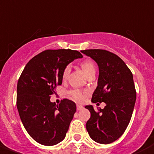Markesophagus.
<instances>
[{
	"label": "esophagus",
	"mask_w": 154,
	"mask_h": 154,
	"mask_svg": "<svg viewBox=\"0 0 154 154\" xmlns=\"http://www.w3.org/2000/svg\"><path fill=\"white\" fill-rule=\"evenodd\" d=\"M76 107H77V111H81V110L83 108V106H82V105H80V104H77Z\"/></svg>",
	"instance_id": "1"
}]
</instances>
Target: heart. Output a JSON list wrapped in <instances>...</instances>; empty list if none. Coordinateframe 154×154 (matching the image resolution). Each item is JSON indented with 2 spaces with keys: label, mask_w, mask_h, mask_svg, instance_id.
<instances>
[{
  "label": "heart",
  "mask_w": 154,
  "mask_h": 154,
  "mask_svg": "<svg viewBox=\"0 0 154 154\" xmlns=\"http://www.w3.org/2000/svg\"><path fill=\"white\" fill-rule=\"evenodd\" d=\"M81 67H82V70H83L84 73L86 75L89 73L91 71L95 70V64L90 60H86L84 61L81 64ZM71 71V66L68 64L67 65L65 68H64V71H63V79H67V77L68 76L69 73H70ZM70 95L72 96V97L74 100L77 101H82L85 97H86V93L85 92H82L79 90H73L70 91Z\"/></svg>",
  "instance_id": "obj_1"
}]
</instances>
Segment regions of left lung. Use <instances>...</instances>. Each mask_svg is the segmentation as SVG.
Returning a JSON list of instances; mask_svg holds the SVG:
<instances>
[{"label": "left lung", "instance_id": "left-lung-1", "mask_svg": "<svg viewBox=\"0 0 154 154\" xmlns=\"http://www.w3.org/2000/svg\"><path fill=\"white\" fill-rule=\"evenodd\" d=\"M81 52L93 59L99 67L92 102L106 103L104 108L97 111L92 105L86 106L91 115L86 130L93 140L109 144L122 136L132 118L136 99L132 73L118 55L110 51L91 49Z\"/></svg>", "mask_w": 154, "mask_h": 154}]
</instances>
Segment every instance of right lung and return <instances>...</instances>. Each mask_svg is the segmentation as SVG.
<instances>
[{"instance_id":"obj_1","label":"right lung","mask_w":154,"mask_h":154,"mask_svg":"<svg viewBox=\"0 0 154 154\" xmlns=\"http://www.w3.org/2000/svg\"><path fill=\"white\" fill-rule=\"evenodd\" d=\"M82 54L68 49L47 50L32 57L22 71L17 85V108L29 136L44 146L64 139L76 111L73 101L51 102L55 88L62 83L63 71Z\"/></svg>"}]
</instances>
